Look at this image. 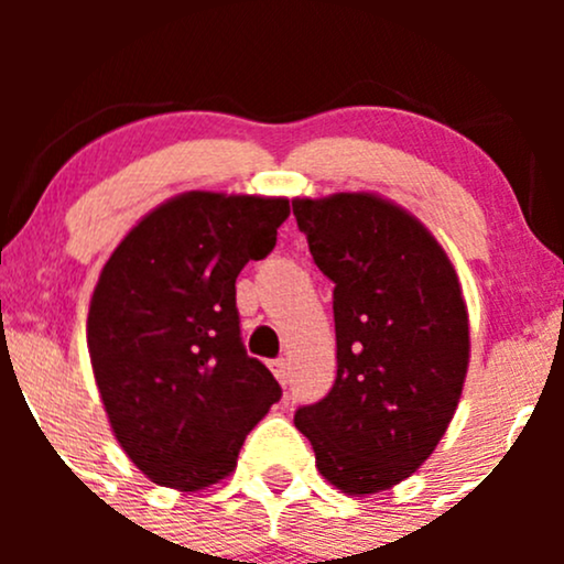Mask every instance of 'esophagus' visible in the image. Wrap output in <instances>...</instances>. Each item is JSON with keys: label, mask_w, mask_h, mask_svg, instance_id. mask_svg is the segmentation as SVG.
<instances>
[{"label": "esophagus", "mask_w": 564, "mask_h": 564, "mask_svg": "<svg viewBox=\"0 0 564 564\" xmlns=\"http://www.w3.org/2000/svg\"><path fill=\"white\" fill-rule=\"evenodd\" d=\"M270 371H273V373H275V379L281 381L283 387H286V381H289V368H286V360H283V358L270 360Z\"/></svg>", "instance_id": "1"}]
</instances>
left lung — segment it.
Here are the masks:
<instances>
[{
    "label": "left lung",
    "mask_w": 564,
    "mask_h": 564,
    "mask_svg": "<svg viewBox=\"0 0 564 564\" xmlns=\"http://www.w3.org/2000/svg\"><path fill=\"white\" fill-rule=\"evenodd\" d=\"M313 262L334 283L336 381L294 413L315 467L349 496L411 477L462 398L469 321L430 230L371 193L291 200Z\"/></svg>",
    "instance_id": "8db88e82"
}]
</instances>
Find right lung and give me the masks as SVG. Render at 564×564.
I'll use <instances>...</instances> for the list:
<instances>
[{
    "mask_svg": "<svg viewBox=\"0 0 564 564\" xmlns=\"http://www.w3.org/2000/svg\"><path fill=\"white\" fill-rule=\"evenodd\" d=\"M286 198L191 191L142 217L97 281L87 347L113 435L153 482L209 488L281 384L246 355L236 278L273 251Z\"/></svg>",
    "mask_w": 564,
    "mask_h": 564,
    "instance_id": "obj_1",
    "label": "right lung"
}]
</instances>
